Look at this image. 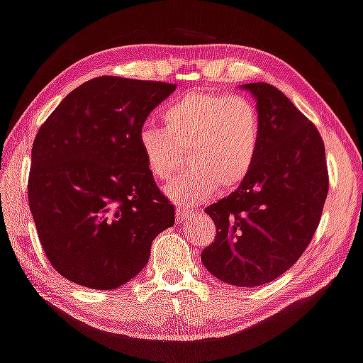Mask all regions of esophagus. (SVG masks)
<instances>
[{
  "mask_svg": "<svg viewBox=\"0 0 363 363\" xmlns=\"http://www.w3.org/2000/svg\"><path fill=\"white\" fill-rule=\"evenodd\" d=\"M194 213H198L193 209H188V207H178L177 209V222H185L188 220L189 217L194 216Z\"/></svg>",
  "mask_w": 363,
  "mask_h": 363,
  "instance_id": "esophagus-1",
  "label": "esophagus"
}]
</instances>
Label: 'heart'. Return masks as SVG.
<instances>
[{"label":"heart","mask_w":363,"mask_h":363,"mask_svg":"<svg viewBox=\"0 0 363 363\" xmlns=\"http://www.w3.org/2000/svg\"><path fill=\"white\" fill-rule=\"evenodd\" d=\"M164 127L143 125L138 147L146 169L169 183L188 151L191 170L169 189L177 203L193 206L217 191H231L251 174L262 141L252 101L228 93L191 91L162 111Z\"/></svg>","instance_id":"b5f03b06"}]
</instances>
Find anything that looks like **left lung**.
<instances>
[{
	"label": "left lung",
	"instance_id": "obj_1",
	"mask_svg": "<svg viewBox=\"0 0 363 363\" xmlns=\"http://www.w3.org/2000/svg\"><path fill=\"white\" fill-rule=\"evenodd\" d=\"M257 99L262 141L251 174L206 207L217 235L201 260L235 286L273 281L304 254L328 194L325 145L317 127L270 83H246Z\"/></svg>",
	"mask_w": 363,
	"mask_h": 363
}]
</instances>
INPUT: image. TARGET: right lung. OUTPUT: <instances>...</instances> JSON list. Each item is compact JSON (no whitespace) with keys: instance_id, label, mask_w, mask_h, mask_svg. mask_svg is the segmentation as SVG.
<instances>
[{"instance_id":"obj_1","label":"right lung","mask_w":363,"mask_h":363,"mask_svg":"<svg viewBox=\"0 0 363 363\" xmlns=\"http://www.w3.org/2000/svg\"><path fill=\"white\" fill-rule=\"evenodd\" d=\"M165 82L103 75L70 91L32 146L28 206L55 270L91 289H116L145 269L152 240L175 222L138 147Z\"/></svg>"}]
</instances>
